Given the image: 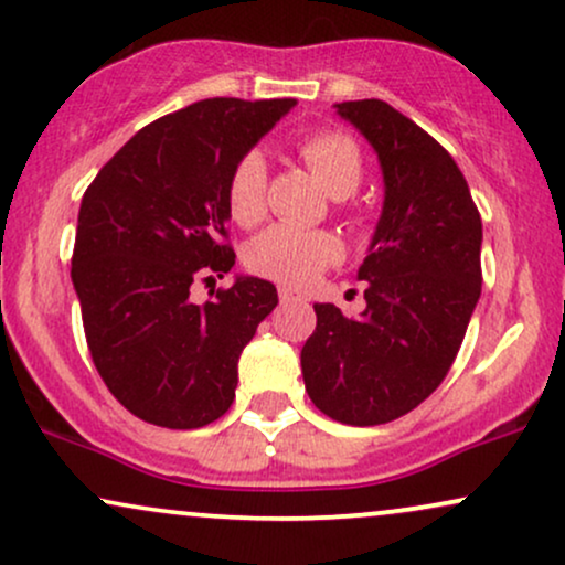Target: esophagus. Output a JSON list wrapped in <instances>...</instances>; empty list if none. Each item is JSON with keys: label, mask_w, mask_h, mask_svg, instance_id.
<instances>
[{"label": "esophagus", "mask_w": 565, "mask_h": 565, "mask_svg": "<svg viewBox=\"0 0 565 565\" xmlns=\"http://www.w3.org/2000/svg\"><path fill=\"white\" fill-rule=\"evenodd\" d=\"M278 300H281V305H305L308 302V297H302V295H297V291L281 287L278 289Z\"/></svg>", "instance_id": "1"}]
</instances>
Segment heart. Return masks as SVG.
<instances>
[{"label": "heart", "instance_id": "obj_1", "mask_svg": "<svg viewBox=\"0 0 565 565\" xmlns=\"http://www.w3.org/2000/svg\"><path fill=\"white\" fill-rule=\"evenodd\" d=\"M305 166L323 183L326 192L334 196H348L358 189L363 175L360 149L348 134L316 131L308 134L297 145ZM265 183L268 168L257 149L242 154L231 168L226 183L228 213L242 226H253L263 217L265 210ZM342 257L337 236L329 231L300 228L289 223H276L255 236L244 249V260L249 270L260 274L284 287H305L316 281L329 265Z\"/></svg>", "mask_w": 565, "mask_h": 565}]
</instances>
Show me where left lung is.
Wrapping results in <instances>:
<instances>
[{"instance_id": "obj_1", "label": "left lung", "mask_w": 565, "mask_h": 565, "mask_svg": "<svg viewBox=\"0 0 565 565\" xmlns=\"http://www.w3.org/2000/svg\"><path fill=\"white\" fill-rule=\"evenodd\" d=\"M369 139L384 205L358 268L365 310L312 305L302 348L312 405L350 426H376L424 403L450 371L481 295V215L445 147L382 99L339 102Z\"/></svg>"}]
</instances>
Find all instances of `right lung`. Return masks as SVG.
Masks as SVG:
<instances>
[{
    "label": "right lung",
    "instance_id": "1",
    "mask_svg": "<svg viewBox=\"0 0 565 565\" xmlns=\"http://www.w3.org/2000/svg\"><path fill=\"white\" fill-rule=\"evenodd\" d=\"M297 99H202L134 134L86 189L71 278L102 382L126 411L200 429L234 403L236 363L276 287L236 276L196 305L194 281L234 268L226 183Z\"/></svg>",
    "mask_w": 565,
    "mask_h": 565
}]
</instances>
